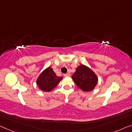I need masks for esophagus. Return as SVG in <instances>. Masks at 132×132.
<instances>
[{"mask_svg": "<svg viewBox=\"0 0 132 132\" xmlns=\"http://www.w3.org/2000/svg\"><path fill=\"white\" fill-rule=\"evenodd\" d=\"M70 76H71V74H70V73H67V74H64L65 77H70Z\"/></svg>", "mask_w": 132, "mask_h": 132, "instance_id": "34e87169", "label": "esophagus"}]
</instances>
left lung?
<instances>
[{
  "label": "left lung",
  "mask_w": 132,
  "mask_h": 132,
  "mask_svg": "<svg viewBox=\"0 0 132 132\" xmlns=\"http://www.w3.org/2000/svg\"><path fill=\"white\" fill-rule=\"evenodd\" d=\"M71 78L78 88L84 92L93 90L98 82V77L94 72L85 65H80Z\"/></svg>",
  "instance_id": "1"
}]
</instances>
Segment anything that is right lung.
<instances>
[{
    "instance_id": "obj_1",
    "label": "right lung",
    "mask_w": 132,
    "mask_h": 132,
    "mask_svg": "<svg viewBox=\"0 0 132 132\" xmlns=\"http://www.w3.org/2000/svg\"><path fill=\"white\" fill-rule=\"evenodd\" d=\"M62 79V77L56 76L51 67H48L40 73L36 82L40 90L50 92L57 86Z\"/></svg>"
}]
</instances>
